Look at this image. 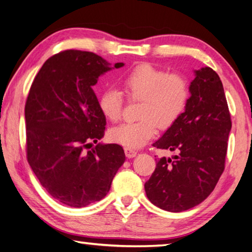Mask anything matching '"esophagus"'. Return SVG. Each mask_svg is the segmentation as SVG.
Here are the masks:
<instances>
[{
    "instance_id": "esophagus-1",
    "label": "esophagus",
    "mask_w": 252,
    "mask_h": 252,
    "mask_svg": "<svg viewBox=\"0 0 252 252\" xmlns=\"http://www.w3.org/2000/svg\"><path fill=\"white\" fill-rule=\"evenodd\" d=\"M125 153H126V157L127 158H134V157H136V154H138V152H136V151L132 150V149H125Z\"/></svg>"
}]
</instances>
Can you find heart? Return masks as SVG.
I'll return each instance as SVG.
<instances>
[{
  "label": "heart",
  "mask_w": 252,
  "mask_h": 252,
  "mask_svg": "<svg viewBox=\"0 0 252 252\" xmlns=\"http://www.w3.org/2000/svg\"><path fill=\"white\" fill-rule=\"evenodd\" d=\"M131 100H141V120L123 123L109 131L110 139L126 149H139L152 139L157 126L170 127L180 118L189 100V90L184 77L166 75L148 63L135 67L122 80ZM123 99L120 91L108 89L99 99V109L104 118L116 123L122 117Z\"/></svg>",
  "instance_id": "heart-1"
}]
</instances>
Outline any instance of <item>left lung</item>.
<instances>
[{"label":"left lung","mask_w":252,"mask_h":252,"mask_svg":"<svg viewBox=\"0 0 252 252\" xmlns=\"http://www.w3.org/2000/svg\"><path fill=\"white\" fill-rule=\"evenodd\" d=\"M185 111L153 146L177 154L161 158L144 184L150 202L172 213L195 207L214 190L225 168L230 113L222 82L212 68L194 70Z\"/></svg>","instance_id":"8db88e82"}]
</instances>
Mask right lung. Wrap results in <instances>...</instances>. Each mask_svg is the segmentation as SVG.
<instances>
[{"mask_svg":"<svg viewBox=\"0 0 252 252\" xmlns=\"http://www.w3.org/2000/svg\"><path fill=\"white\" fill-rule=\"evenodd\" d=\"M123 66L69 49L48 58L32 84L25 104L27 159L59 203L80 208L101 200L126 161L122 146L98 142L107 122L93 89L100 76Z\"/></svg>","mask_w":252,"mask_h":252,"instance_id":"obj_1","label":"right lung"}]
</instances>
